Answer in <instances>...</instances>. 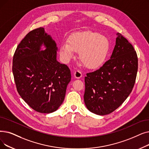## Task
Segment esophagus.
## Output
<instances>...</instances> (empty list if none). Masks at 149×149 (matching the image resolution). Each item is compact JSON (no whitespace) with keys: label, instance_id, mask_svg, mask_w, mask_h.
Masks as SVG:
<instances>
[{"label":"esophagus","instance_id":"esophagus-1","mask_svg":"<svg viewBox=\"0 0 149 149\" xmlns=\"http://www.w3.org/2000/svg\"><path fill=\"white\" fill-rule=\"evenodd\" d=\"M82 77V73L79 70H77L74 72V77L75 79H80Z\"/></svg>","mask_w":149,"mask_h":149}]
</instances>
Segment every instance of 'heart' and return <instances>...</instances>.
<instances>
[{
  "instance_id": "heart-1",
  "label": "heart",
  "mask_w": 149,
  "mask_h": 149,
  "mask_svg": "<svg viewBox=\"0 0 149 149\" xmlns=\"http://www.w3.org/2000/svg\"><path fill=\"white\" fill-rule=\"evenodd\" d=\"M109 41L103 35L86 31L71 35L68 41L61 43L60 54L64 62L68 63L79 51L81 61L89 68H96L104 63L109 50Z\"/></svg>"
}]
</instances>
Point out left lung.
Returning <instances> with one entry per match:
<instances>
[{
  "instance_id": "obj_1",
  "label": "left lung",
  "mask_w": 149,
  "mask_h": 149,
  "mask_svg": "<svg viewBox=\"0 0 149 149\" xmlns=\"http://www.w3.org/2000/svg\"><path fill=\"white\" fill-rule=\"evenodd\" d=\"M138 64L133 46L118 33L110 59L85 77L84 101L89 110L103 116L119 107L133 89Z\"/></svg>"
}]
</instances>
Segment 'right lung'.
I'll use <instances>...</instances> for the list:
<instances>
[{
	"mask_svg": "<svg viewBox=\"0 0 149 149\" xmlns=\"http://www.w3.org/2000/svg\"><path fill=\"white\" fill-rule=\"evenodd\" d=\"M43 45L46 49L41 50ZM58 48L43 27L30 31L17 46L13 73L22 99L37 112L50 113L63 103L70 70L56 60Z\"/></svg>",
	"mask_w": 149,
	"mask_h": 149,
	"instance_id": "obj_1",
	"label": "right lung"
}]
</instances>
